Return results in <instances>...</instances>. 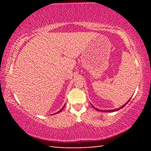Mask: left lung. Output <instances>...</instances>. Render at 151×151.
Instances as JSON below:
<instances>
[{"label": "left lung", "mask_w": 151, "mask_h": 151, "mask_svg": "<svg viewBox=\"0 0 151 151\" xmlns=\"http://www.w3.org/2000/svg\"><path fill=\"white\" fill-rule=\"evenodd\" d=\"M130 101V100H129ZM129 101H128V102H129ZM128 102H127V103H126V104H124V105L123 106H121V108H123V107L125 106V105H126V104L128 103ZM92 106H93V105H92ZM94 107V106H93ZM121 108H120V109H121ZM120 109H114V110H109V111H104V112H114V111H118V110H119ZM96 111H100V110H99V109H96Z\"/></svg>", "instance_id": "left-lung-1"}]
</instances>
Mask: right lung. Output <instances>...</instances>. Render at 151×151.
Listing matches in <instances>:
<instances>
[{
    "label": "right lung",
    "mask_w": 151,
    "mask_h": 151,
    "mask_svg": "<svg viewBox=\"0 0 151 151\" xmlns=\"http://www.w3.org/2000/svg\"><path fill=\"white\" fill-rule=\"evenodd\" d=\"M65 106H63V109H60V111H58V112H60V111H62V110H63V109H64V108H65Z\"/></svg>",
    "instance_id": "add662e5"
}]
</instances>
